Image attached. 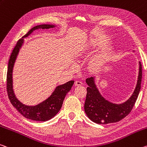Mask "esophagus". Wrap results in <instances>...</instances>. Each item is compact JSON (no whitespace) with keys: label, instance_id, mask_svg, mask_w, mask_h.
<instances>
[{"label":"esophagus","instance_id":"1","mask_svg":"<svg viewBox=\"0 0 147 147\" xmlns=\"http://www.w3.org/2000/svg\"><path fill=\"white\" fill-rule=\"evenodd\" d=\"M83 84V83L82 82H80V81H76L75 82H74V85L75 86H82Z\"/></svg>","mask_w":147,"mask_h":147}]
</instances>
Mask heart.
<instances>
[{
  "instance_id": "heart-1",
  "label": "heart",
  "mask_w": 147,
  "mask_h": 147,
  "mask_svg": "<svg viewBox=\"0 0 147 147\" xmlns=\"http://www.w3.org/2000/svg\"><path fill=\"white\" fill-rule=\"evenodd\" d=\"M106 59V54L105 53H100L95 56L91 62V67L93 69H97L101 67Z\"/></svg>"
}]
</instances>
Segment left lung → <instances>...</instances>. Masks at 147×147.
Returning <instances> with one entry per match:
<instances>
[{
  "instance_id": "left-lung-1",
  "label": "left lung",
  "mask_w": 147,
  "mask_h": 147,
  "mask_svg": "<svg viewBox=\"0 0 147 147\" xmlns=\"http://www.w3.org/2000/svg\"><path fill=\"white\" fill-rule=\"evenodd\" d=\"M142 65L139 62L138 80L134 94L125 103L113 104L105 99L96 88L93 77L88 78V85L84 104V111L88 118L97 124H109L119 122L129 114L134 107L141 90Z\"/></svg>"
}]
</instances>
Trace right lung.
I'll list each match as a JSON object with an SVG mask.
<instances>
[{
  "label": "right lung",
  "mask_w": 147,
  "mask_h": 147,
  "mask_svg": "<svg viewBox=\"0 0 147 147\" xmlns=\"http://www.w3.org/2000/svg\"><path fill=\"white\" fill-rule=\"evenodd\" d=\"M53 27V25H37L29 30V32L23 36V38L29 36L34 30L38 29H49ZM22 43L23 40L22 39H20L17 42L16 45L11 53L8 61L6 76V90L8 97L13 106L25 118L35 121H47L56 115L61 109L65 97L67 93L71 90L74 84V81H69L63 85L57 86L52 94L47 99L36 106H27L22 104L16 97L12 88L13 67Z\"/></svg>",
  "instance_id": "right-lung-1"
}]
</instances>
